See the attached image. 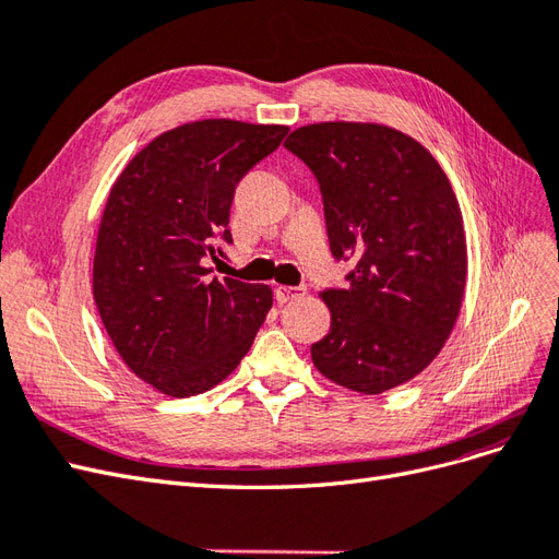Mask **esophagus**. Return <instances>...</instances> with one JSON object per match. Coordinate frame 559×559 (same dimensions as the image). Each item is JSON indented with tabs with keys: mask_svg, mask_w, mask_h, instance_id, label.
Masks as SVG:
<instances>
[{
	"mask_svg": "<svg viewBox=\"0 0 559 559\" xmlns=\"http://www.w3.org/2000/svg\"><path fill=\"white\" fill-rule=\"evenodd\" d=\"M306 294H308L306 286H277V289H275L277 302H289V300L302 298Z\"/></svg>",
	"mask_w": 559,
	"mask_h": 559,
	"instance_id": "34e87169",
	"label": "esophagus"
}]
</instances>
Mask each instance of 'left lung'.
Masks as SVG:
<instances>
[{
  "label": "left lung",
  "mask_w": 559,
  "mask_h": 559,
  "mask_svg": "<svg viewBox=\"0 0 559 559\" xmlns=\"http://www.w3.org/2000/svg\"><path fill=\"white\" fill-rule=\"evenodd\" d=\"M284 146L319 183L333 259H354L345 289L321 294L331 331L312 345L317 370L361 394L413 380L445 345L466 286L445 173L419 142L378 123H314Z\"/></svg>",
  "instance_id": "1"
}]
</instances>
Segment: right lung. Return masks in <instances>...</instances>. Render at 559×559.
Listing matches in <instances>:
<instances>
[{
	"mask_svg": "<svg viewBox=\"0 0 559 559\" xmlns=\"http://www.w3.org/2000/svg\"><path fill=\"white\" fill-rule=\"evenodd\" d=\"M286 126L207 118L163 132L111 186L93 261V296L116 352L167 396L228 378L257 337L273 292L212 277L230 245L235 186L282 144Z\"/></svg>",
	"mask_w": 559,
	"mask_h": 559,
	"instance_id": "obj_1",
	"label": "right lung"
}]
</instances>
